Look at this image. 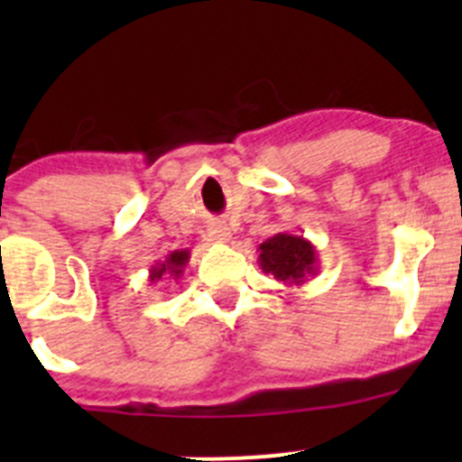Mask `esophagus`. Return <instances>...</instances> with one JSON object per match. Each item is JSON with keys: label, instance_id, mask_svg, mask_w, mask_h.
<instances>
[{"label": "esophagus", "instance_id": "obj_1", "mask_svg": "<svg viewBox=\"0 0 462 462\" xmlns=\"http://www.w3.org/2000/svg\"><path fill=\"white\" fill-rule=\"evenodd\" d=\"M209 241H217V244H227L230 241V230H227L223 223H212L208 230Z\"/></svg>", "mask_w": 462, "mask_h": 462}]
</instances>
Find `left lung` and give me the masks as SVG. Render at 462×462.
I'll return each mask as SVG.
<instances>
[{
	"label": "left lung",
	"mask_w": 462,
	"mask_h": 462,
	"mask_svg": "<svg viewBox=\"0 0 462 462\" xmlns=\"http://www.w3.org/2000/svg\"><path fill=\"white\" fill-rule=\"evenodd\" d=\"M259 265L265 274H273L283 286H301L319 270L318 250L306 236L279 235L270 236L257 248Z\"/></svg>",
	"instance_id": "8db88e82"
}]
</instances>
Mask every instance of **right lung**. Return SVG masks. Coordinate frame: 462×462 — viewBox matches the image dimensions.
Wrapping results in <instances>:
<instances>
[{"instance_id": "1", "label": "right lung", "mask_w": 462, "mask_h": 462, "mask_svg": "<svg viewBox=\"0 0 462 462\" xmlns=\"http://www.w3.org/2000/svg\"><path fill=\"white\" fill-rule=\"evenodd\" d=\"M189 261V250H174V253L167 254L162 261H156V263L149 268V282L158 283L162 279H180L183 274V268Z\"/></svg>"}]
</instances>
